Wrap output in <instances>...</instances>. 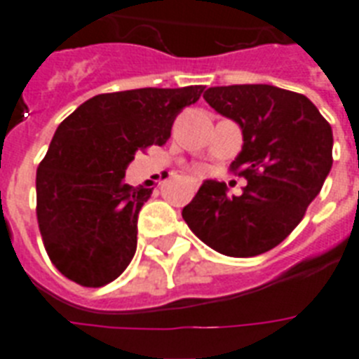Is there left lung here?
<instances>
[{
	"label": "left lung",
	"mask_w": 359,
	"mask_h": 359,
	"mask_svg": "<svg viewBox=\"0 0 359 359\" xmlns=\"http://www.w3.org/2000/svg\"><path fill=\"white\" fill-rule=\"evenodd\" d=\"M203 98L240 124L244 145L229 169L248 184L236 197L205 180L182 218L218 253L261 255L292 233L318 196L334 163L332 126L307 97L264 83L210 87Z\"/></svg>",
	"instance_id": "1"
}]
</instances>
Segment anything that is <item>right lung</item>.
I'll return each mask as SVG.
<instances>
[{
    "instance_id": "obj_1",
    "label": "right lung",
    "mask_w": 359,
    "mask_h": 359,
    "mask_svg": "<svg viewBox=\"0 0 359 359\" xmlns=\"http://www.w3.org/2000/svg\"><path fill=\"white\" fill-rule=\"evenodd\" d=\"M205 87H143L89 98L59 124L36 169V222L50 261L81 287L128 266L137 214L152 190L124 182L135 151L163 145L175 117Z\"/></svg>"
}]
</instances>
